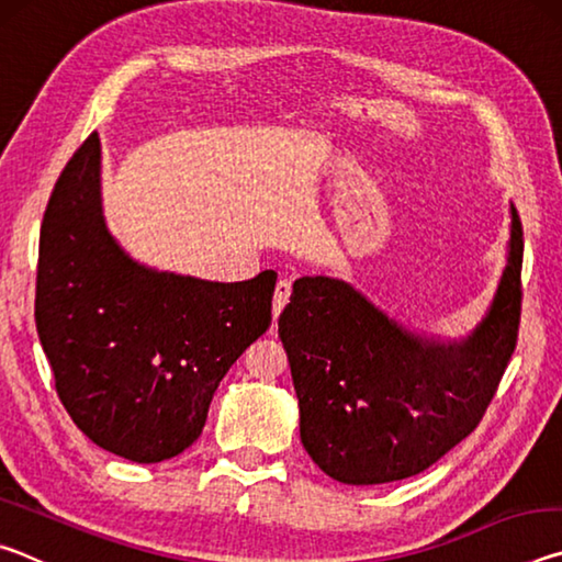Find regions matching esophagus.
<instances>
[{
	"label": "esophagus",
	"mask_w": 562,
	"mask_h": 562,
	"mask_svg": "<svg viewBox=\"0 0 562 562\" xmlns=\"http://www.w3.org/2000/svg\"><path fill=\"white\" fill-rule=\"evenodd\" d=\"M290 294H292V282L288 278L278 280V284H274V297H272V315L274 317H278L284 310V304L290 302Z\"/></svg>",
	"instance_id": "1"
}]
</instances>
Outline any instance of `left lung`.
Wrapping results in <instances>:
<instances>
[{"instance_id": "1", "label": "left lung", "mask_w": 562, "mask_h": 562, "mask_svg": "<svg viewBox=\"0 0 562 562\" xmlns=\"http://www.w3.org/2000/svg\"><path fill=\"white\" fill-rule=\"evenodd\" d=\"M520 265L513 207L498 294L461 345L408 335L339 280L294 282L278 327L300 398V439L329 479L349 486L408 479L481 424L518 341Z\"/></svg>"}]
</instances>
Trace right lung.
<instances>
[{"instance_id":"1","label":"right lung","mask_w":562,"mask_h":562,"mask_svg":"<svg viewBox=\"0 0 562 562\" xmlns=\"http://www.w3.org/2000/svg\"><path fill=\"white\" fill-rule=\"evenodd\" d=\"M99 133L46 203L34 317L56 394L89 439L138 463L183 453L235 359L272 322V270L205 282L140 268L101 217Z\"/></svg>"}]
</instances>
